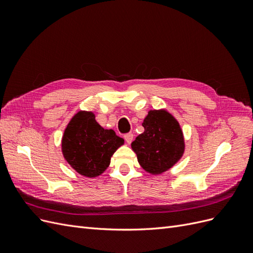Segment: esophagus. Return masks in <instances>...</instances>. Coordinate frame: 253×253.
Masks as SVG:
<instances>
[{
    "label": "esophagus",
    "instance_id": "esophagus-1",
    "mask_svg": "<svg viewBox=\"0 0 253 253\" xmlns=\"http://www.w3.org/2000/svg\"><path fill=\"white\" fill-rule=\"evenodd\" d=\"M133 138H134V135L132 133H127L125 135V139L126 141V143H131L133 141Z\"/></svg>",
    "mask_w": 253,
    "mask_h": 253
}]
</instances>
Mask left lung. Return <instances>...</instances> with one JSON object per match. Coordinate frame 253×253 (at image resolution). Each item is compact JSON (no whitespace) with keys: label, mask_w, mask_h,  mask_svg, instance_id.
<instances>
[{"label":"left lung","mask_w":253,"mask_h":253,"mask_svg":"<svg viewBox=\"0 0 253 253\" xmlns=\"http://www.w3.org/2000/svg\"><path fill=\"white\" fill-rule=\"evenodd\" d=\"M144 132L136 137L132 149L139 165L159 175L178 162L185 152V139L178 121L166 110H151L142 122Z\"/></svg>","instance_id":"1"}]
</instances>
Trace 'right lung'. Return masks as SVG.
<instances>
[{"label":"right lung","mask_w":253,"mask_h":253,"mask_svg":"<svg viewBox=\"0 0 253 253\" xmlns=\"http://www.w3.org/2000/svg\"><path fill=\"white\" fill-rule=\"evenodd\" d=\"M124 143L113 129H105L98 124L93 112L80 111L68 122L61 145L73 169L91 178L106 170L111 157Z\"/></svg>","instance_id":"right-lung-1"}]
</instances>
